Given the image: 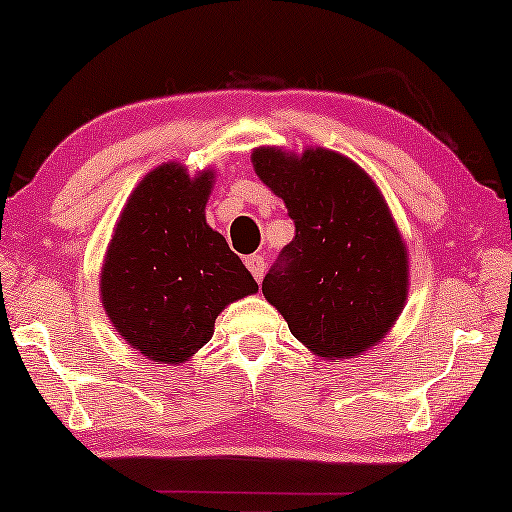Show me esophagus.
Instances as JSON below:
<instances>
[{
    "label": "esophagus",
    "instance_id": "esophagus-1",
    "mask_svg": "<svg viewBox=\"0 0 512 512\" xmlns=\"http://www.w3.org/2000/svg\"><path fill=\"white\" fill-rule=\"evenodd\" d=\"M244 263H247V268L251 275H254L256 282H261L263 275H265V258L261 254H251L244 258Z\"/></svg>",
    "mask_w": 512,
    "mask_h": 512
}]
</instances>
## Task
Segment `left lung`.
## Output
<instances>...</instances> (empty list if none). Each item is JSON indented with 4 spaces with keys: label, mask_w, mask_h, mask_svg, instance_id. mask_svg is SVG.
<instances>
[{
    "label": "left lung",
    "mask_w": 512,
    "mask_h": 512,
    "mask_svg": "<svg viewBox=\"0 0 512 512\" xmlns=\"http://www.w3.org/2000/svg\"><path fill=\"white\" fill-rule=\"evenodd\" d=\"M254 170L286 202L296 237L263 279L291 333L326 359H349L394 326L408 254L380 191L335 151L256 149Z\"/></svg>",
    "instance_id": "left-lung-1"
}]
</instances>
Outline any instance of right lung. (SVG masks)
Returning a JSON list of instances; mask_svg holds the SVG:
<instances>
[{
  "label": "right lung",
  "instance_id": "obj_1",
  "mask_svg": "<svg viewBox=\"0 0 512 512\" xmlns=\"http://www.w3.org/2000/svg\"><path fill=\"white\" fill-rule=\"evenodd\" d=\"M212 174L160 165L130 195L102 268V303L146 359L181 363L207 345L223 307L258 291L205 221Z\"/></svg>",
  "mask_w": 512,
  "mask_h": 512
}]
</instances>
